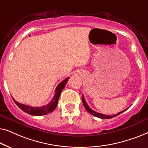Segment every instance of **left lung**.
<instances>
[{"mask_svg": "<svg viewBox=\"0 0 148 148\" xmlns=\"http://www.w3.org/2000/svg\"><path fill=\"white\" fill-rule=\"evenodd\" d=\"M82 102H83V104H84V106L85 107V108H86V110L88 111V112L90 113V114H92L93 116H96V117H98V118H100V119H112L113 118V117H115L116 116H118V115H119L120 114H121V113L125 112V110H127V109H125V110L121 111V112L117 113V114H112V115H107V114H101V113H99V112H96V111L93 110L92 109H91L90 107H89V106L88 104H87V103L86 102V100H85V98L84 96L82 95Z\"/></svg>", "mask_w": 148, "mask_h": 148, "instance_id": "1", "label": "left lung"}]
</instances>
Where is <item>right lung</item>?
Returning a JSON list of instances; mask_svg holds the SVG:
<instances>
[{"label":"right lung","instance_id":"right-lung-1","mask_svg":"<svg viewBox=\"0 0 148 148\" xmlns=\"http://www.w3.org/2000/svg\"><path fill=\"white\" fill-rule=\"evenodd\" d=\"M69 79V77L66 78L65 79H64L62 82H60L59 84L58 85L55 90V94L52 98V100L50 101V103H48V104L45 105L44 106H40V107H32L28 105L23 104L21 103H19L17 101H15L13 99V100L15 101V104L17 105L18 107L19 108H21L22 110L26 113L31 115H34V116H41V115H45L49 113L52 112L54 109L56 108V106L58 104V98H59L60 95L61 94L62 90H63L65 87L66 83H67Z\"/></svg>","mask_w":148,"mask_h":148}]
</instances>
